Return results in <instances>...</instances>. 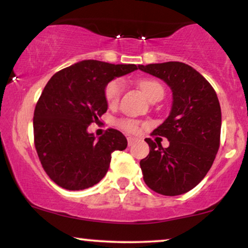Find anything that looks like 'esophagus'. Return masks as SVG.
I'll return each instance as SVG.
<instances>
[{"mask_svg":"<svg viewBox=\"0 0 248 248\" xmlns=\"http://www.w3.org/2000/svg\"><path fill=\"white\" fill-rule=\"evenodd\" d=\"M136 141H137L136 138H133V137H128V138H127V143H128V146H132V144L136 142Z\"/></svg>","mask_w":248,"mask_h":248,"instance_id":"34e87169","label":"esophagus"}]
</instances>
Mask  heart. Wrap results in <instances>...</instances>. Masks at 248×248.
Returning <instances> with one entry per match:
<instances>
[{
  "instance_id": "1",
  "label": "heart",
  "mask_w": 248,
  "mask_h": 248,
  "mask_svg": "<svg viewBox=\"0 0 248 248\" xmlns=\"http://www.w3.org/2000/svg\"><path fill=\"white\" fill-rule=\"evenodd\" d=\"M140 89L142 90V92L147 95L148 99H150L154 93L158 90H163L162 86H160L159 83L155 81H142L140 82ZM122 91H123V82L122 79L116 78L112 79L106 85L105 88V100L107 102L109 107H114L118 104L120 101ZM118 126L123 128V130L131 132V133H136V132L139 131L140 128V123L136 120H131V118H123V120H120L117 122Z\"/></svg>"
}]
</instances>
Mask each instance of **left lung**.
Segmentation results:
<instances>
[{"instance_id":"obj_1","label":"left lung","mask_w":248,"mask_h":248,"mask_svg":"<svg viewBox=\"0 0 248 248\" xmlns=\"http://www.w3.org/2000/svg\"><path fill=\"white\" fill-rule=\"evenodd\" d=\"M139 69L163 79L173 92L169 117L152 133L166 138L170 146L144 139L150 152L140 160L143 180L157 194H186L205 178L220 147L217 95L204 76L183 62L139 65Z\"/></svg>"}]
</instances>
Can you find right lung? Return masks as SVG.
Listing matches in <instances>:
<instances>
[{
	"instance_id": "1",
	"label": "right lung",
	"mask_w": 248,
	"mask_h": 248,
	"mask_svg": "<svg viewBox=\"0 0 248 248\" xmlns=\"http://www.w3.org/2000/svg\"><path fill=\"white\" fill-rule=\"evenodd\" d=\"M138 67L83 60L47 82L34 111V143L42 167L59 187L83 190L96 185L108 171L111 153L127 147L115 128L96 140L88 127L107 111L106 85Z\"/></svg>"
}]
</instances>
